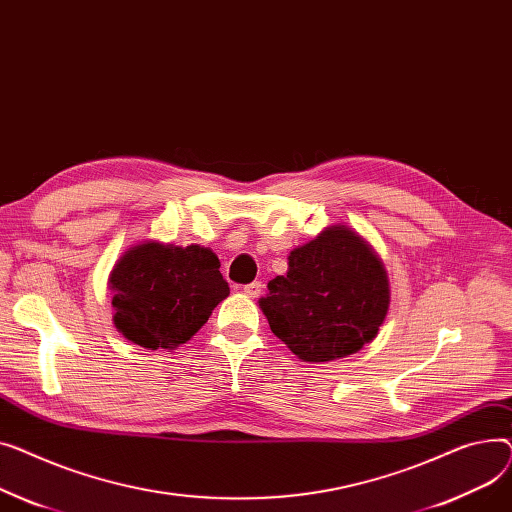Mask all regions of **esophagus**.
<instances>
[{
	"mask_svg": "<svg viewBox=\"0 0 512 512\" xmlns=\"http://www.w3.org/2000/svg\"><path fill=\"white\" fill-rule=\"evenodd\" d=\"M260 291H262V283H260V281H254V283H250V285L244 287V293H246L248 297H252V299H256V297L260 295Z\"/></svg>",
	"mask_w": 512,
	"mask_h": 512,
	"instance_id": "1",
	"label": "esophagus"
}]
</instances>
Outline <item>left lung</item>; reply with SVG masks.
<instances>
[{
	"label": "left lung",
	"mask_w": 512,
	"mask_h": 512,
	"mask_svg": "<svg viewBox=\"0 0 512 512\" xmlns=\"http://www.w3.org/2000/svg\"><path fill=\"white\" fill-rule=\"evenodd\" d=\"M258 304L299 359L330 362L376 339L390 304L388 277L364 237L333 225L289 254L287 275L270 281Z\"/></svg>",
	"instance_id": "1"
}]
</instances>
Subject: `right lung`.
Returning <instances> with one entry per match:
<instances>
[{"mask_svg":"<svg viewBox=\"0 0 512 512\" xmlns=\"http://www.w3.org/2000/svg\"><path fill=\"white\" fill-rule=\"evenodd\" d=\"M217 254L202 246L144 242L117 260L109 275L113 324L144 349L190 341L229 295Z\"/></svg>","mask_w":512,"mask_h":512,"instance_id":"1","label":"right lung"}]
</instances>
